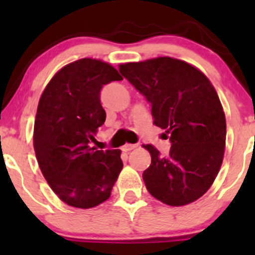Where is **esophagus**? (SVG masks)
<instances>
[{"label": "esophagus", "instance_id": "esophagus-1", "mask_svg": "<svg viewBox=\"0 0 255 255\" xmlns=\"http://www.w3.org/2000/svg\"><path fill=\"white\" fill-rule=\"evenodd\" d=\"M135 146H137V144H130V143H127V144H125V145L122 146V150H125V151H129V150H132V149H134Z\"/></svg>", "mask_w": 255, "mask_h": 255}]
</instances>
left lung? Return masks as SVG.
Instances as JSON below:
<instances>
[{
    "instance_id": "obj_1",
    "label": "left lung",
    "mask_w": 255,
    "mask_h": 255,
    "mask_svg": "<svg viewBox=\"0 0 255 255\" xmlns=\"http://www.w3.org/2000/svg\"><path fill=\"white\" fill-rule=\"evenodd\" d=\"M120 73L150 104L154 125L170 133L166 156L144 145L151 155L143 173L146 190L170 206L196 201L213 184L225 154L226 117L215 87L196 68L169 56L122 64Z\"/></svg>"
}]
</instances>
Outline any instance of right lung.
<instances>
[{
	"label": "right lung",
	"mask_w": 255,
	"mask_h": 255,
	"mask_svg": "<svg viewBox=\"0 0 255 255\" xmlns=\"http://www.w3.org/2000/svg\"><path fill=\"white\" fill-rule=\"evenodd\" d=\"M120 80L110 64L80 59L54 75L39 100L35 156L51 190L73 207L91 208L106 201L123 168L120 149L91 146L106 120L100 92L104 85Z\"/></svg>",
	"instance_id": "right-lung-1"
}]
</instances>
